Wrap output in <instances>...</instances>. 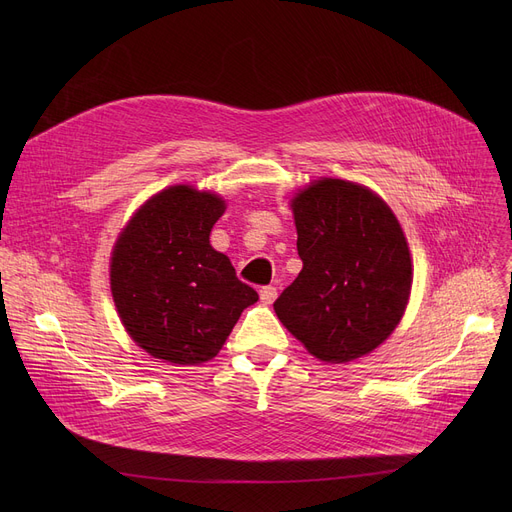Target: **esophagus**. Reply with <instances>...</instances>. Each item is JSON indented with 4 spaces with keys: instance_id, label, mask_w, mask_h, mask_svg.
<instances>
[{
    "instance_id": "esophagus-1",
    "label": "esophagus",
    "mask_w": 512,
    "mask_h": 512,
    "mask_svg": "<svg viewBox=\"0 0 512 512\" xmlns=\"http://www.w3.org/2000/svg\"><path fill=\"white\" fill-rule=\"evenodd\" d=\"M259 297H261L263 305H272L276 301V297H278V288L276 286H263L259 290Z\"/></svg>"
}]
</instances>
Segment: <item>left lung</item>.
Wrapping results in <instances>:
<instances>
[{
	"instance_id": "obj_1",
	"label": "left lung",
	"mask_w": 512,
	"mask_h": 512,
	"mask_svg": "<svg viewBox=\"0 0 512 512\" xmlns=\"http://www.w3.org/2000/svg\"><path fill=\"white\" fill-rule=\"evenodd\" d=\"M303 270L276 299L286 330L328 363L380 346L411 294L407 238L369 188L338 178L311 182L292 199Z\"/></svg>"
}]
</instances>
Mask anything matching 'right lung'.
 <instances>
[{
    "label": "right lung",
    "mask_w": 512,
    "mask_h": 512,
    "mask_svg": "<svg viewBox=\"0 0 512 512\" xmlns=\"http://www.w3.org/2000/svg\"><path fill=\"white\" fill-rule=\"evenodd\" d=\"M224 209L218 195L170 186L134 213L116 242L114 303L130 338L155 359H213L240 313L259 299L209 245Z\"/></svg>",
    "instance_id": "right-lung-1"
}]
</instances>
